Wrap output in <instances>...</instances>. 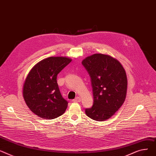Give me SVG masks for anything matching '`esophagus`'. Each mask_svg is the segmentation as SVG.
I'll list each match as a JSON object with an SVG mask.
<instances>
[{"label": "esophagus", "mask_w": 156, "mask_h": 156, "mask_svg": "<svg viewBox=\"0 0 156 156\" xmlns=\"http://www.w3.org/2000/svg\"><path fill=\"white\" fill-rule=\"evenodd\" d=\"M72 101H74L75 103H78L80 101V97H77L76 98H75L74 99L72 100Z\"/></svg>", "instance_id": "1"}]
</instances>
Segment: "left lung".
<instances>
[{
  "mask_svg": "<svg viewBox=\"0 0 156 156\" xmlns=\"http://www.w3.org/2000/svg\"><path fill=\"white\" fill-rule=\"evenodd\" d=\"M82 64L90 77L94 102L86 108V115L96 121L111 118L123 104L126 95L127 78L122 64L112 57L96 53Z\"/></svg>",
  "mask_w": 156,
  "mask_h": 156,
  "instance_id": "left-lung-1",
  "label": "left lung"
}]
</instances>
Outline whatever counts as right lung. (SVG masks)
I'll return each mask as SVG.
<instances>
[{"mask_svg": "<svg viewBox=\"0 0 156 156\" xmlns=\"http://www.w3.org/2000/svg\"><path fill=\"white\" fill-rule=\"evenodd\" d=\"M72 60L64 57H51L38 62L27 75L23 86L25 102L35 115L47 120L65 113L68 101L59 90L57 77Z\"/></svg>", "mask_w": 156, "mask_h": 156, "instance_id": "right-lung-1", "label": "right lung"}]
</instances>
